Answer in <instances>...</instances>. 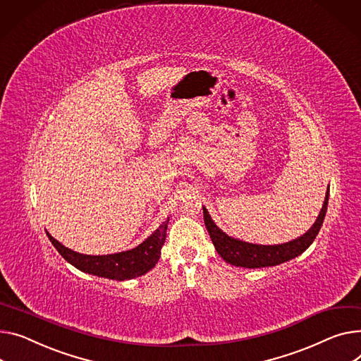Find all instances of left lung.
<instances>
[{
    "label": "left lung",
    "instance_id": "8db88e82",
    "mask_svg": "<svg viewBox=\"0 0 361 361\" xmlns=\"http://www.w3.org/2000/svg\"><path fill=\"white\" fill-rule=\"evenodd\" d=\"M329 187V185H328ZM328 197H329V188L325 195V200L322 209L318 214L315 224L309 228L302 236L293 239V241L277 244V245H259L241 241L238 238H232L225 233L219 226L212 221L210 214L206 207H203V219L206 229L212 238V243L218 251V254L231 266L235 267H245V269H261V267H273L279 266L289 259L296 258L302 252H305L310 244L315 241L317 235L324 224L326 207H328Z\"/></svg>",
    "mask_w": 361,
    "mask_h": 361
}]
</instances>
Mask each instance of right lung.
<instances>
[{
  "instance_id": "obj_1",
  "label": "right lung",
  "mask_w": 361,
  "mask_h": 361,
  "mask_svg": "<svg viewBox=\"0 0 361 361\" xmlns=\"http://www.w3.org/2000/svg\"><path fill=\"white\" fill-rule=\"evenodd\" d=\"M168 221L170 219L162 222L159 228L137 247L107 255L80 254L62 245L49 232H46V235L58 252L75 269L97 277L123 281L147 274L155 267L161 257V248L165 243Z\"/></svg>"
}]
</instances>
